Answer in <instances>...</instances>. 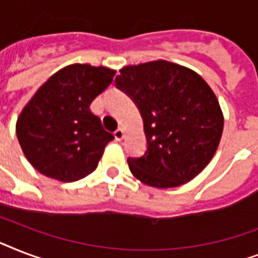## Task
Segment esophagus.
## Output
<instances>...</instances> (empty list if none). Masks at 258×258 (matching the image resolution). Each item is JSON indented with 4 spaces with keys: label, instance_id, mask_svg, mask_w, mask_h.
<instances>
[{
    "label": "esophagus",
    "instance_id": "esophagus-1",
    "mask_svg": "<svg viewBox=\"0 0 258 258\" xmlns=\"http://www.w3.org/2000/svg\"><path fill=\"white\" fill-rule=\"evenodd\" d=\"M113 137H115L116 141H121V139L124 138V131H123V128H117L116 131L113 133Z\"/></svg>",
    "mask_w": 258,
    "mask_h": 258
}]
</instances>
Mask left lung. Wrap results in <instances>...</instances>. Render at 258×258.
<instances>
[{"mask_svg": "<svg viewBox=\"0 0 258 258\" xmlns=\"http://www.w3.org/2000/svg\"><path fill=\"white\" fill-rule=\"evenodd\" d=\"M117 88L128 95L143 117L147 150L128 158L142 183L176 187L196 178L220 145L224 113L209 84L194 71L157 60L123 67Z\"/></svg>", "mask_w": 258, "mask_h": 258, "instance_id": "left-lung-1", "label": "left lung"}]
</instances>
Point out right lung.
<instances>
[{
  "instance_id": "obj_1",
  "label": "right lung",
  "mask_w": 258,
  "mask_h": 258,
  "mask_svg": "<svg viewBox=\"0 0 258 258\" xmlns=\"http://www.w3.org/2000/svg\"><path fill=\"white\" fill-rule=\"evenodd\" d=\"M116 71L72 64L52 75L22 108L16 134L22 153L38 172L75 182L97 167L113 139L89 105Z\"/></svg>"
}]
</instances>
